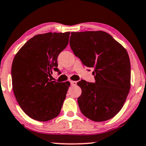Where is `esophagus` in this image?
I'll return each instance as SVG.
<instances>
[{"label":"esophagus","mask_w":146,"mask_h":146,"mask_svg":"<svg viewBox=\"0 0 146 146\" xmlns=\"http://www.w3.org/2000/svg\"><path fill=\"white\" fill-rule=\"evenodd\" d=\"M70 83H71V86H76L77 84V82H75V81H71Z\"/></svg>","instance_id":"esophagus-1"}]
</instances>
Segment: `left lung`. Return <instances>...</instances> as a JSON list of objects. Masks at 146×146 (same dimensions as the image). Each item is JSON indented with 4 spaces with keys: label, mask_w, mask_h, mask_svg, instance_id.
<instances>
[{
    "label": "left lung",
    "mask_w": 146,
    "mask_h": 146,
    "mask_svg": "<svg viewBox=\"0 0 146 146\" xmlns=\"http://www.w3.org/2000/svg\"><path fill=\"white\" fill-rule=\"evenodd\" d=\"M70 46L88 67L94 69L95 83H77V98L85 117L96 122L113 118L123 108L131 88V64L126 49L103 31L71 32Z\"/></svg>",
    "instance_id": "8db88e82"
}]
</instances>
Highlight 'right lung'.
<instances>
[{"label":"right lung","mask_w":146,"mask_h":146,"mask_svg":"<svg viewBox=\"0 0 146 146\" xmlns=\"http://www.w3.org/2000/svg\"><path fill=\"white\" fill-rule=\"evenodd\" d=\"M70 32L38 34L29 39L14 57L13 90L24 112L38 121L58 115L70 84L49 79L58 71L57 58L69 43Z\"/></svg>","instance_id":"obj_1"}]
</instances>
